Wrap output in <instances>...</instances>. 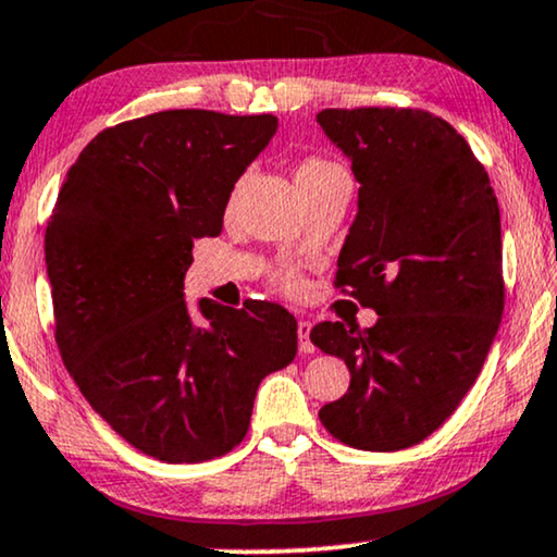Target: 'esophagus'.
<instances>
[{
	"label": "esophagus",
	"instance_id": "1",
	"mask_svg": "<svg viewBox=\"0 0 557 557\" xmlns=\"http://www.w3.org/2000/svg\"><path fill=\"white\" fill-rule=\"evenodd\" d=\"M298 344L302 355H311L313 342H311V321H298Z\"/></svg>",
	"mask_w": 557,
	"mask_h": 557
}]
</instances>
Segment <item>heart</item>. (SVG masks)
Wrapping results in <instances>:
<instances>
[{
	"instance_id": "1",
	"label": "heart",
	"mask_w": 557,
	"mask_h": 557,
	"mask_svg": "<svg viewBox=\"0 0 557 557\" xmlns=\"http://www.w3.org/2000/svg\"><path fill=\"white\" fill-rule=\"evenodd\" d=\"M339 174H344V169L339 164H334V161L323 157H306L298 161V166H295V185H298L300 193L306 195L311 193V189L321 187L323 182H329L331 177H339ZM274 285L283 287L287 293H293L298 290L300 280L295 277L293 272H277L274 274Z\"/></svg>"
}]
</instances>
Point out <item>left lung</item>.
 Here are the masks:
<instances>
[{
	"mask_svg": "<svg viewBox=\"0 0 557 557\" xmlns=\"http://www.w3.org/2000/svg\"><path fill=\"white\" fill-rule=\"evenodd\" d=\"M315 121L360 182L336 287L377 313L364 331L313 326L311 342L351 375L319 419L344 445L396 453L453 417L494 344L502 215L468 140L432 112L321 110Z\"/></svg>",
	"mask_w": 557,
	"mask_h": 557,
	"instance_id": "8db88e82",
	"label": "left lung"
}]
</instances>
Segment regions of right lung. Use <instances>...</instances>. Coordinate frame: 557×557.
<instances>
[{"label": "right lung", "mask_w": 557, "mask_h": 557, "mask_svg": "<svg viewBox=\"0 0 557 557\" xmlns=\"http://www.w3.org/2000/svg\"><path fill=\"white\" fill-rule=\"evenodd\" d=\"M274 115L164 110L89 140L46 228L55 344L69 375L128 445L206 462L249 432L259 383L298 351L277 302H185L193 244L223 228L231 189Z\"/></svg>", "instance_id": "1"}]
</instances>
